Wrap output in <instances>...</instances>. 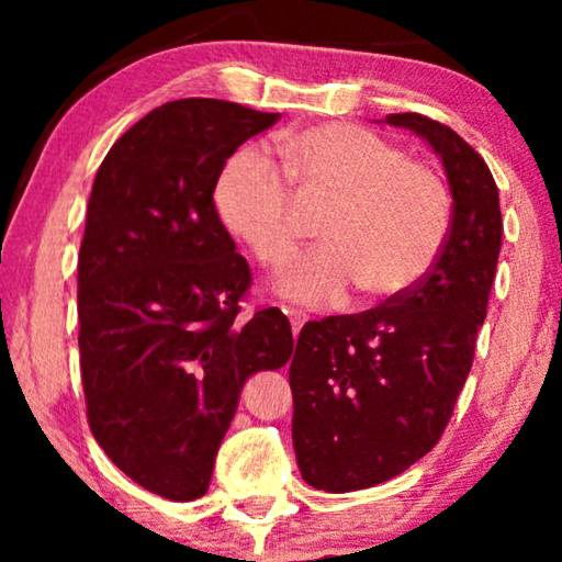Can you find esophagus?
<instances>
[{
	"label": "esophagus",
	"mask_w": 562,
	"mask_h": 562,
	"mask_svg": "<svg viewBox=\"0 0 562 562\" xmlns=\"http://www.w3.org/2000/svg\"><path fill=\"white\" fill-rule=\"evenodd\" d=\"M283 314H286L289 322H291L294 337H299V333H302V327H304V322H306V314L302 310H294V306H286V310H283Z\"/></svg>",
	"instance_id": "obj_1"
}]
</instances>
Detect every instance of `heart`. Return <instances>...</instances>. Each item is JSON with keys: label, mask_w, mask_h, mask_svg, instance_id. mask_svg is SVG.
Segmentation results:
<instances>
[{"label": "heart", "mask_w": 562, "mask_h": 562, "mask_svg": "<svg viewBox=\"0 0 562 562\" xmlns=\"http://www.w3.org/2000/svg\"><path fill=\"white\" fill-rule=\"evenodd\" d=\"M279 156L302 194L335 199L319 227L325 243L279 276V294L333 306L358 283L368 299L396 296L440 258L450 233L448 187L394 143L348 122H325L283 135ZM214 206L263 266H283L296 252L294 194L260 150L245 148L227 160Z\"/></svg>", "instance_id": "1"}]
</instances>
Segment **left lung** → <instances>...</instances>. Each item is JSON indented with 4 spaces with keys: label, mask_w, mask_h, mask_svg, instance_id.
I'll return each mask as SVG.
<instances>
[{
    "label": "left lung",
    "mask_w": 562,
    "mask_h": 562,
    "mask_svg": "<svg viewBox=\"0 0 562 562\" xmlns=\"http://www.w3.org/2000/svg\"><path fill=\"white\" fill-rule=\"evenodd\" d=\"M452 194L445 248L417 286L360 314L306 322L289 368L296 463L329 494L371 488L425 458L471 373L502 250L494 176L456 130L406 112Z\"/></svg>",
    "instance_id": "1"
}]
</instances>
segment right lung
I'll use <instances>...</instances> for the list:
<instances>
[{
    "label": "right lung",
    "mask_w": 562,
    "mask_h": 562,
    "mask_svg": "<svg viewBox=\"0 0 562 562\" xmlns=\"http://www.w3.org/2000/svg\"><path fill=\"white\" fill-rule=\"evenodd\" d=\"M279 117L176 99L112 145L91 187L79 252L89 427L122 473L171 502L206 494L245 381L294 352L276 306L237 319L250 268L212 199L225 160Z\"/></svg>",
    "instance_id": "obj_1"
}]
</instances>
